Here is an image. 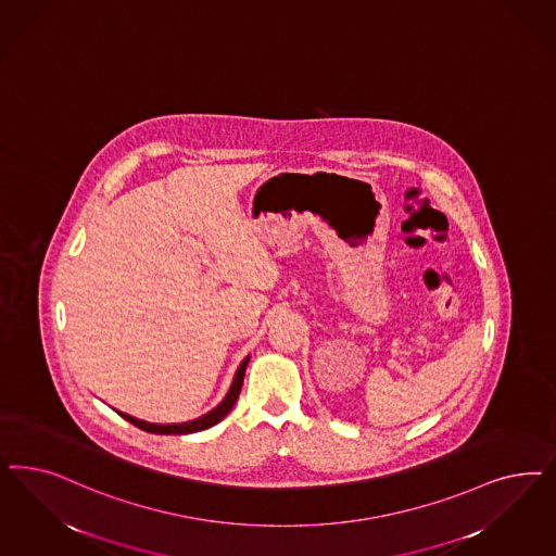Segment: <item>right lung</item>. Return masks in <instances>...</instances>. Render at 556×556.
Returning a JSON list of instances; mask_svg holds the SVG:
<instances>
[{
  "label": "right lung",
  "instance_id": "obj_1",
  "mask_svg": "<svg viewBox=\"0 0 556 556\" xmlns=\"http://www.w3.org/2000/svg\"><path fill=\"white\" fill-rule=\"evenodd\" d=\"M250 364V356L243 358V362L239 364L237 372H235L233 382L229 387V391L225 394V399L216 405L215 409H211L204 415H200L192 421H184V424H149L143 419H137L132 415H126V413L118 412V415L130 421L132 426H137L139 430L149 431V433H162V435H184V433H197V431L208 430L216 426L220 419H225V415L233 409L235 403H237V396L241 393V384H243V377H245V368Z\"/></svg>",
  "mask_w": 556,
  "mask_h": 556
}]
</instances>
